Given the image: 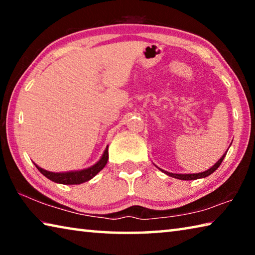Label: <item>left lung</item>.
I'll list each match as a JSON object with an SVG mask.
<instances>
[{"label": "left lung", "instance_id": "8db88e82", "mask_svg": "<svg viewBox=\"0 0 255 255\" xmlns=\"http://www.w3.org/2000/svg\"><path fill=\"white\" fill-rule=\"evenodd\" d=\"M226 153H227V152H226ZM226 153L223 155V156L221 157V159H219V161H218L217 163H216L214 166H211L209 170H207V171H205V172H201V173H195V174H174V173H170V172H166V171H163V170H161V171H163L164 173H166L167 175L172 176V178L180 179V180H196V179L206 178V176H208V175H210L211 173H214V172L218 169L219 165H221L222 162H223L224 157H225Z\"/></svg>", "mask_w": 255, "mask_h": 255}]
</instances>
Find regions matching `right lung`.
I'll return each instance as SVG.
<instances>
[{
  "label": "right lung",
  "instance_id": "obj_1",
  "mask_svg": "<svg viewBox=\"0 0 255 255\" xmlns=\"http://www.w3.org/2000/svg\"><path fill=\"white\" fill-rule=\"evenodd\" d=\"M108 158H109V154H108V147H107L100 161H99L97 164H94L93 166L89 167V169H85L82 171L65 172V173H55V172H49L41 169V167L36 165V164H34V165H36V167L39 170L41 174H44L47 179L54 181V182L62 183V184H80L91 180L94 175H97L99 172L106 166Z\"/></svg>",
  "mask_w": 255,
  "mask_h": 255
}]
</instances>
